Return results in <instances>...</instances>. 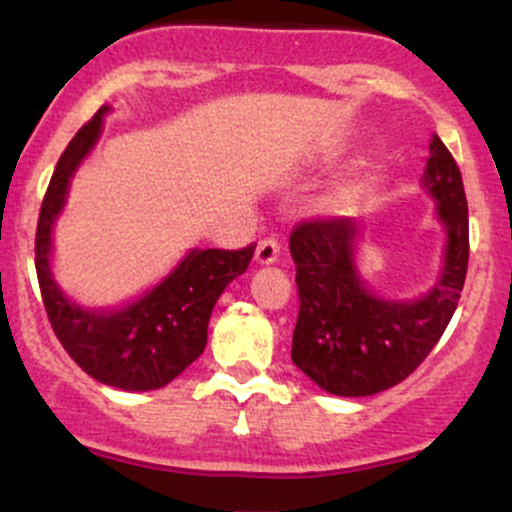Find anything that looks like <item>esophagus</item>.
Listing matches in <instances>:
<instances>
[{
  "mask_svg": "<svg viewBox=\"0 0 512 512\" xmlns=\"http://www.w3.org/2000/svg\"><path fill=\"white\" fill-rule=\"evenodd\" d=\"M277 257H280V245L277 240H262L255 250V262L257 265H275Z\"/></svg>",
  "mask_w": 512,
  "mask_h": 512,
  "instance_id": "1",
  "label": "esophagus"
}]
</instances>
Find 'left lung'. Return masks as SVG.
Instances as JSON below:
<instances>
[{"label":"left lung","mask_w":512,"mask_h":512,"mask_svg":"<svg viewBox=\"0 0 512 512\" xmlns=\"http://www.w3.org/2000/svg\"><path fill=\"white\" fill-rule=\"evenodd\" d=\"M421 188L443 227V265L418 297H386L369 285L356 218L312 220L289 235L299 292L292 361L327 394L359 399L404 381L456 312L468 270V203L461 170L438 136Z\"/></svg>","instance_id":"left-lung-1"}]
</instances>
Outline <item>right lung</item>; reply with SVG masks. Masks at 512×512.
<instances>
[{"instance_id": "right-lung-1", "label": "right lung", "mask_w": 512, "mask_h": 512, "mask_svg": "<svg viewBox=\"0 0 512 512\" xmlns=\"http://www.w3.org/2000/svg\"><path fill=\"white\" fill-rule=\"evenodd\" d=\"M111 111L108 103L98 108L56 163L36 227V277L56 337L86 374L123 391H156L205 352L215 302L250 267L255 245L235 252L190 247L158 285L118 307H86L69 297L51 267L54 227Z\"/></svg>"}]
</instances>
